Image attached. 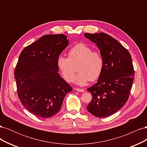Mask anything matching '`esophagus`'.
I'll return each instance as SVG.
<instances>
[{"label":"esophagus","mask_w":147,"mask_h":147,"mask_svg":"<svg viewBox=\"0 0 147 147\" xmlns=\"http://www.w3.org/2000/svg\"><path fill=\"white\" fill-rule=\"evenodd\" d=\"M75 90H76L78 92H84V90H83V89H80V88H75Z\"/></svg>","instance_id":"esophagus-1"}]
</instances>
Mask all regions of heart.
<instances>
[{
    "label": "heart",
    "mask_w": 147,
    "mask_h": 147,
    "mask_svg": "<svg viewBox=\"0 0 147 147\" xmlns=\"http://www.w3.org/2000/svg\"><path fill=\"white\" fill-rule=\"evenodd\" d=\"M68 58L59 57L57 60V67L67 82L74 80L75 67L78 72L75 78L78 85H84L89 81L99 78L103 69L104 61L100 53L83 43H78L68 52Z\"/></svg>",
    "instance_id": "obj_1"
}]
</instances>
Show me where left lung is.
I'll return each mask as SVG.
<instances>
[{"mask_svg": "<svg viewBox=\"0 0 147 147\" xmlns=\"http://www.w3.org/2000/svg\"><path fill=\"white\" fill-rule=\"evenodd\" d=\"M94 43L103 59V69L96 83L87 90L92 100L87 110L99 118L110 116L127 102L134 78L130 53L121 43L105 33H84Z\"/></svg>", "mask_w": 147, "mask_h": 147, "instance_id": "8db88e82", "label": "left lung"}]
</instances>
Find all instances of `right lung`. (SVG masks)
Segmentation results:
<instances>
[{
    "label": "right lung",
    "mask_w": 147,
    "mask_h": 147,
    "mask_svg": "<svg viewBox=\"0 0 147 147\" xmlns=\"http://www.w3.org/2000/svg\"><path fill=\"white\" fill-rule=\"evenodd\" d=\"M64 34L43 35L21 51L15 70L17 92L24 107L39 118L60 110L72 88L58 74L57 60L69 45Z\"/></svg>",
    "instance_id": "right-lung-1"
}]
</instances>
